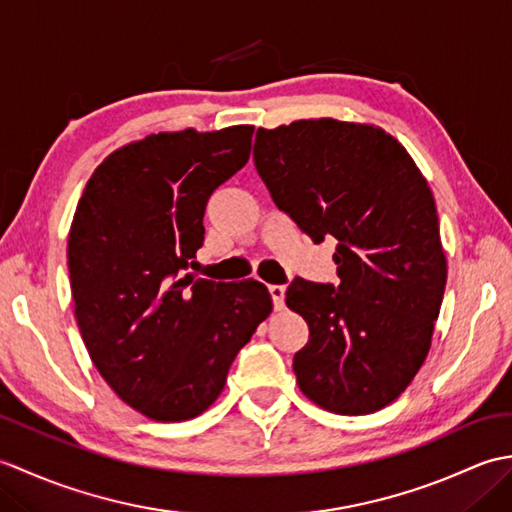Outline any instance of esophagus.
Wrapping results in <instances>:
<instances>
[{
  "label": "esophagus",
  "instance_id": "34e87169",
  "mask_svg": "<svg viewBox=\"0 0 512 512\" xmlns=\"http://www.w3.org/2000/svg\"><path fill=\"white\" fill-rule=\"evenodd\" d=\"M270 297H273L275 310H284L286 306V288L284 286H270Z\"/></svg>",
  "mask_w": 512,
  "mask_h": 512
}]
</instances>
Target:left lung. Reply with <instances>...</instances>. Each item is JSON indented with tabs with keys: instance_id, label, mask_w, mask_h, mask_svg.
Listing matches in <instances>:
<instances>
[{
	"instance_id": "8db88e82",
	"label": "left lung",
	"mask_w": 512,
	"mask_h": 512,
	"mask_svg": "<svg viewBox=\"0 0 512 512\" xmlns=\"http://www.w3.org/2000/svg\"><path fill=\"white\" fill-rule=\"evenodd\" d=\"M253 160L301 231L339 242V288L295 279L286 290L310 328L292 361L299 389L341 416L387 407L429 354L447 286L427 180L385 129L336 118L259 127Z\"/></svg>"
}]
</instances>
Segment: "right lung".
I'll use <instances>...</instances> for the list:
<instances>
[{
	"label": "right lung",
	"mask_w": 512,
	"mask_h": 512,
	"mask_svg": "<svg viewBox=\"0 0 512 512\" xmlns=\"http://www.w3.org/2000/svg\"><path fill=\"white\" fill-rule=\"evenodd\" d=\"M253 125L158 132L112 151L83 189L68 235L74 317L116 396L156 422L209 409L273 299L246 279H198L211 193L242 169Z\"/></svg>",
	"instance_id": "right-lung-1"
}]
</instances>
